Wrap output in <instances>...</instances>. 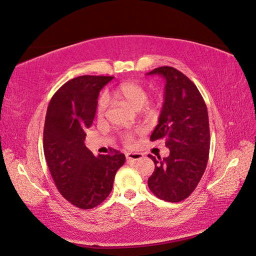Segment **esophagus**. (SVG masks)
<instances>
[{
	"mask_svg": "<svg viewBox=\"0 0 256 256\" xmlns=\"http://www.w3.org/2000/svg\"><path fill=\"white\" fill-rule=\"evenodd\" d=\"M142 156L144 154H141V153H132V152L126 153V158L129 161H138Z\"/></svg>",
	"mask_w": 256,
	"mask_h": 256,
	"instance_id": "obj_1",
	"label": "esophagus"
}]
</instances>
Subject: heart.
I'll use <instances>...</instances> for the list:
<instances>
[{
	"label": "heart",
	"instance_id": "obj_1",
	"mask_svg": "<svg viewBox=\"0 0 256 256\" xmlns=\"http://www.w3.org/2000/svg\"><path fill=\"white\" fill-rule=\"evenodd\" d=\"M112 96L118 100H124L130 106L134 107V108H140L144 105L146 110H156L160 105L158 100H150L148 102V90L146 88L142 83L134 82V81H128L119 84L112 90ZM107 106H108V98L106 94H102L96 104V115L98 118L103 117L106 112ZM134 136L130 132L124 134L122 140L126 144H130L132 141Z\"/></svg>",
	"mask_w": 256,
	"mask_h": 256
}]
</instances>
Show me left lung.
Returning <instances> with one entry per match:
<instances>
[{
  "label": "left lung",
  "mask_w": 256,
  "mask_h": 256,
  "mask_svg": "<svg viewBox=\"0 0 256 256\" xmlns=\"http://www.w3.org/2000/svg\"><path fill=\"white\" fill-rule=\"evenodd\" d=\"M166 78L164 104L151 141L163 140L170 154H149L154 171L148 186L158 198L168 202L184 200L195 190L205 172L210 148L207 106L188 78L172 66H160L148 76Z\"/></svg>",
  "instance_id": "8db88e82"
}]
</instances>
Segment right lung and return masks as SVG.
Here are the masks:
<instances>
[{"mask_svg":"<svg viewBox=\"0 0 256 256\" xmlns=\"http://www.w3.org/2000/svg\"><path fill=\"white\" fill-rule=\"evenodd\" d=\"M112 76H82L68 81L50 100L44 127V153L56 188L78 208L100 205L112 190L126 156L117 150L95 156L84 144L100 90Z\"/></svg>","mask_w":256,"mask_h":256,"instance_id":"add662e5","label":"right lung"}]
</instances>
